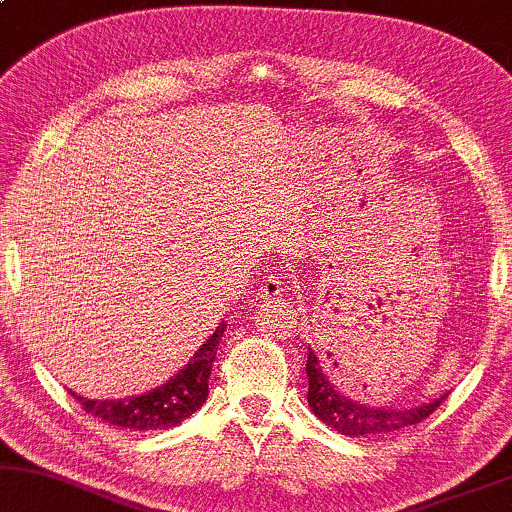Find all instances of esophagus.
<instances>
[{
  "instance_id": "1",
  "label": "esophagus",
  "mask_w": 512,
  "mask_h": 512,
  "mask_svg": "<svg viewBox=\"0 0 512 512\" xmlns=\"http://www.w3.org/2000/svg\"><path fill=\"white\" fill-rule=\"evenodd\" d=\"M290 290V280L283 273H271L262 283V299H278Z\"/></svg>"
}]
</instances>
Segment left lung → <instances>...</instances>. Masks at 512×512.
<instances>
[{
    "mask_svg": "<svg viewBox=\"0 0 512 512\" xmlns=\"http://www.w3.org/2000/svg\"><path fill=\"white\" fill-rule=\"evenodd\" d=\"M306 376H308V406L322 422L338 434L357 438L387 434V431H399L410 424L422 422L434 410L441 406L448 397V392L427 403H417L413 408H376L366 406L350 399L348 394L338 390V383L331 376L327 357H318V352L308 348L306 359Z\"/></svg>",
    "mask_w": 512,
    "mask_h": 512,
    "instance_id": "obj_1",
    "label": "left lung"
}]
</instances>
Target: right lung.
Wrapping results in <instances>:
<instances>
[{
  "mask_svg": "<svg viewBox=\"0 0 512 512\" xmlns=\"http://www.w3.org/2000/svg\"><path fill=\"white\" fill-rule=\"evenodd\" d=\"M225 329L227 325L222 320L176 376H171L167 383L146 394L102 401L78 397L76 392H71V397L81 403L85 413L95 415L99 420L113 424V427H125L129 431L176 427L185 417H190L194 410L204 406L215 352H218L220 336L225 334Z\"/></svg>",
  "mask_w": 512,
  "mask_h": 512,
  "instance_id": "add662e5",
  "label": "right lung"
}]
</instances>
